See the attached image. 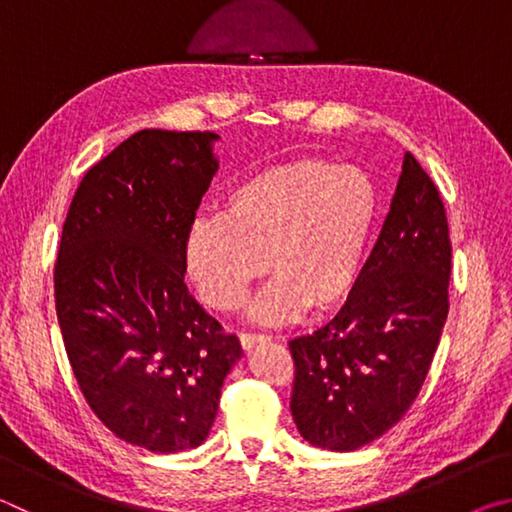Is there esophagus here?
<instances>
[{"label": "esophagus", "instance_id": "34e87169", "mask_svg": "<svg viewBox=\"0 0 512 512\" xmlns=\"http://www.w3.org/2000/svg\"><path fill=\"white\" fill-rule=\"evenodd\" d=\"M239 341H241V345H244V350H250V348H255L257 343L271 341V336H266V334H239Z\"/></svg>", "mask_w": 512, "mask_h": 512}]
</instances>
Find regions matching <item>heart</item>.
Here are the masks:
<instances>
[{
	"label": "heart",
	"mask_w": 512,
	"mask_h": 512,
	"mask_svg": "<svg viewBox=\"0 0 512 512\" xmlns=\"http://www.w3.org/2000/svg\"><path fill=\"white\" fill-rule=\"evenodd\" d=\"M377 207V187L357 167L318 160L268 167L230 189L221 216L194 221L187 273L207 305L232 311L268 268L275 277L250 305V318L289 323L309 305L329 309L348 298Z\"/></svg>",
	"instance_id": "obj_1"
}]
</instances>
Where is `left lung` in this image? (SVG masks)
Listing matches in <instances>:
<instances>
[{"label":"left lung","mask_w":512,"mask_h":512,"mask_svg":"<svg viewBox=\"0 0 512 512\" xmlns=\"http://www.w3.org/2000/svg\"><path fill=\"white\" fill-rule=\"evenodd\" d=\"M449 275L445 205L406 151L391 212L343 309L289 343L291 415L309 445L354 452L402 420L443 334Z\"/></svg>","instance_id":"obj_1"}]
</instances>
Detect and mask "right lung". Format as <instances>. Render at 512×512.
<instances>
[{
	"label": "right lung",
	"instance_id": "add662e5",
	"mask_svg": "<svg viewBox=\"0 0 512 512\" xmlns=\"http://www.w3.org/2000/svg\"><path fill=\"white\" fill-rule=\"evenodd\" d=\"M216 140L131 135L85 173L60 237L56 314L81 393L115 436L158 454L203 443L244 354L185 284Z\"/></svg>",
	"mask_w": 512,
	"mask_h": 512
}]
</instances>
